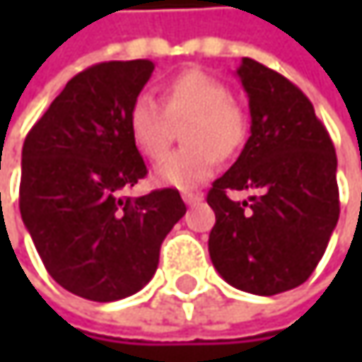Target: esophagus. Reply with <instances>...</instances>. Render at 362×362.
<instances>
[{
	"label": "esophagus",
	"instance_id": "1",
	"mask_svg": "<svg viewBox=\"0 0 362 362\" xmlns=\"http://www.w3.org/2000/svg\"><path fill=\"white\" fill-rule=\"evenodd\" d=\"M182 199H184V203H186V205H194V203L203 201V197H201L199 192H190V190L182 192Z\"/></svg>",
	"mask_w": 362,
	"mask_h": 362
}]
</instances>
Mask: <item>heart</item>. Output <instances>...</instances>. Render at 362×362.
Listing matches in <instances>:
<instances>
[{"label": "heart", "mask_w": 362, "mask_h": 362, "mask_svg": "<svg viewBox=\"0 0 362 362\" xmlns=\"http://www.w3.org/2000/svg\"><path fill=\"white\" fill-rule=\"evenodd\" d=\"M165 109L148 94H140L127 112L129 138L140 155L159 159L170 144L172 121H188L182 142L157 168L161 186L190 190L209 180L218 170V155L233 157L247 138V115L230 100V90L203 71H184L163 88Z\"/></svg>", "instance_id": "obj_1"}]
</instances>
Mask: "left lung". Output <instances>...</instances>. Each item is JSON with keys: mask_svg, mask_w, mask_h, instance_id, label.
Here are the masks:
<instances>
[{"mask_svg": "<svg viewBox=\"0 0 362 362\" xmlns=\"http://www.w3.org/2000/svg\"><path fill=\"white\" fill-rule=\"evenodd\" d=\"M237 75L252 136L207 192L216 214L209 257L228 285L274 296L302 285L325 253L339 218L337 157L313 103L287 77L252 58ZM230 189L254 194L233 202Z\"/></svg>", "mask_w": 362, "mask_h": 362, "instance_id": "left-lung-1", "label": "left lung"}]
</instances>
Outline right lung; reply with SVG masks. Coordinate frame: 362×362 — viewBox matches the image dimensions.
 Masks as SVG:
<instances>
[{
  "mask_svg": "<svg viewBox=\"0 0 362 362\" xmlns=\"http://www.w3.org/2000/svg\"><path fill=\"white\" fill-rule=\"evenodd\" d=\"M153 69L151 60H110L81 71L25 138L23 222L49 276L92 302L140 291L186 214L176 188L123 197L146 176L127 112Z\"/></svg>",
  "mask_w": 362,
  "mask_h": 362,
  "instance_id": "1",
  "label": "right lung"
}]
</instances>
